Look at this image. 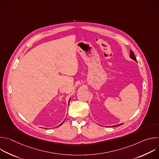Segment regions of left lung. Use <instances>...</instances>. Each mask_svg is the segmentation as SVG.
I'll use <instances>...</instances> for the list:
<instances>
[{
	"label": "left lung",
	"mask_w": 159,
	"mask_h": 159,
	"mask_svg": "<svg viewBox=\"0 0 159 159\" xmlns=\"http://www.w3.org/2000/svg\"><path fill=\"white\" fill-rule=\"evenodd\" d=\"M129 57L132 59V60H134L135 61H137V58H136V57H135V55H134V53L133 52V51L132 50H130V55H129ZM123 125L122 123H121V124H119V125H114V126H120V125Z\"/></svg>",
	"instance_id": "left-lung-1"
}]
</instances>
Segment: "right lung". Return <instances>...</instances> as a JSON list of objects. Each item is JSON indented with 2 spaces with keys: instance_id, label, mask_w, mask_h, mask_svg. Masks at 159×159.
<instances>
[{
  "instance_id": "obj_1",
  "label": "right lung",
  "mask_w": 159,
  "mask_h": 159,
  "mask_svg": "<svg viewBox=\"0 0 159 159\" xmlns=\"http://www.w3.org/2000/svg\"><path fill=\"white\" fill-rule=\"evenodd\" d=\"M70 99H69V102H70ZM63 123H61V124H60V125H59V126H60V125H62V124H63Z\"/></svg>"
}]
</instances>
